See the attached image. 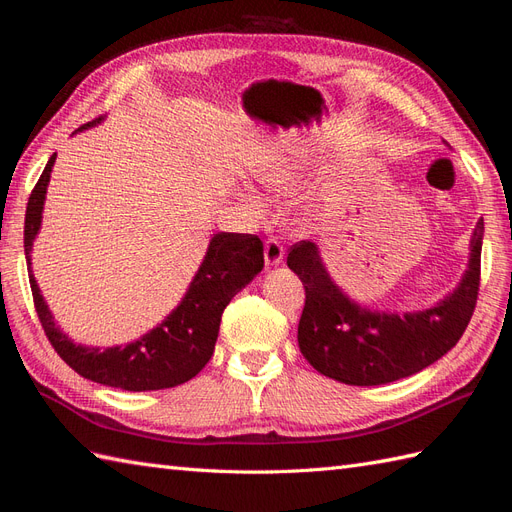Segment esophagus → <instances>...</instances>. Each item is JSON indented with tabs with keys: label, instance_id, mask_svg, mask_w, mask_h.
I'll use <instances>...</instances> for the list:
<instances>
[{
	"label": "esophagus",
	"instance_id": "1",
	"mask_svg": "<svg viewBox=\"0 0 512 512\" xmlns=\"http://www.w3.org/2000/svg\"><path fill=\"white\" fill-rule=\"evenodd\" d=\"M282 260H284V245L275 237L267 239L265 241V265L275 267V265H280Z\"/></svg>",
	"mask_w": 512,
	"mask_h": 512
}]
</instances>
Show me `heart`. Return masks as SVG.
<instances>
[{
	"mask_svg": "<svg viewBox=\"0 0 512 512\" xmlns=\"http://www.w3.org/2000/svg\"><path fill=\"white\" fill-rule=\"evenodd\" d=\"M254 170L273 192L290 194L299 185V160L294 156H265L256 162Z\"/></svg>",
	"mask_w": 512,
	"mask_h": 512,
	"instance_id": "obj_1",
	"label": "heart"
}]
</instances>
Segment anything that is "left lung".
I'll return each mask as SVG.
<instances>
[{
  "mask_svg": "<svg viewBox=\"0 0 512 512\" xmlns=\"http://www.w3.org/2000/svg\"><path fill=\"white\" fill-rule=\"evenodd\" d=\"M483 220L470 241V265L459 286L436 307L412 314L371 312L348 299L327 273L312 241L290 247L288 267L305 288L299 348L322 376L344 384L376 386L408 378L436 363L466 331L480 286Z\"/></svg>",
  "mask_w": 512,
  "mask_h": 512,
  "instance_id": "1",
  "label": "left lung"
}]
</instances>
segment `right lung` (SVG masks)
<instances>
[{
	"instance_id": "add662e5",
	"label": "right lung",
	"mask_w": 512,
	"mask_h": 512,
	"mask_svg": "<svg viewBox=\"0 0 512 512\" xmlns=\"http://www.w3.org/2000/svg\"><path fill=\"white\" fill-rule=\"evenodd\" d=\"M102 119L104 117H96L76 132L96 126ZM55 156L44 166L25 211L29 284H32L38 318L51 346L79 376L123 391H160L192 380L211 359L226 305L265 267L262 241L256 235L218 232L213 235L203 265L194 275L185 297L156 329L123 348L100 350L74 344L68 335L59 331L46 307L32 273V258H29L42 224L46 185L51 179Z\"/></svg>"
}]
</instances>
